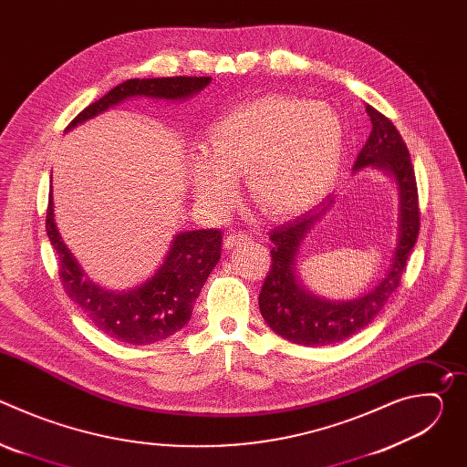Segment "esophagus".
Masks as SVG:
<instances>
[{
  "label": "esophagus",
  "instance_id": "34e87169",
  "mask_svg": "<svg viewBox=\"0 0 467 467\" xmlns=\"http://www.w3.org/2000/svg\"><path fill=\"white\" fill-rule=\"evenodd\" d=\"M251 242V236L247 234V233H231V234H227L225 236V242H223V245L227 247V249H233V247H238V245H244V244H249Z\"/></svg>",
  "mask_w": 467,
  "mask_h": 467
}]
</instances>
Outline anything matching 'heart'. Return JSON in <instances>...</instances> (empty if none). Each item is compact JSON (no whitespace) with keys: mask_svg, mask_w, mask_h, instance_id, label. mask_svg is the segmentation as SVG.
<instances>
[{"mask_svg":"<svg viewBox=\"0 0 467 467\" xmlns=\"http://www.w3.org/2000/svg\"><path fill=\"white\" fill-rule=\"evenodd\" d=\"M344 151L338 114L325 103L264 96L214 119L203 148L186 157L195 199L220 214L244 175L256 205L290 216L316 205L335 182Z\"/></svg>","mask_w":467,"mask_h":467,"instance_id":"obj_1","label":"heart"}]
</instances>
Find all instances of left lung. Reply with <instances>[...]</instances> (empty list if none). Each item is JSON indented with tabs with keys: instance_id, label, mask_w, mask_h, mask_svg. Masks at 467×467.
Returning a JSON list of instances; mask_svg holds the SVG:
<instances>
[{
	"instance_id": "8db88e82",
	"label": "left lung",
	"mask_w": 467,
	"mask_h": 467,
	"mask_svg": "<svg viewBox=\"0 0 467 467\" xmlns=\"http://www.w3.org/2000/svg\"><path fill=\"white\" fill-rule=\"evenodd\" d=\"M371 119V132L366 146L357 157L353 173L373 168L393 179L399 195L397 244L391 264L384 277L364 296L349 301H330L312 294L297 274L301 244L314 229L316 222L335 205V199L325 202L272 231V270L258 296L260 314L279 337L308 348L342 342L368 327L384 308L395 288L401 283L410 251L420 233V209L416 175L410 153L395 125L371 105H366Z\"/></svg>"
}]
</instances>
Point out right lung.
<instances>
[{"label": "right lung", "instance_id": "add662e5", "mask_svg": "<svg viewBox=\"0 0 467 467\" xmlns=\"http://www.w3.org/2000/svg\"><path fill=\"white\" fill-rule=\"evenodd\" d=\"M213 78L129 79L79 112L66 132L130 98L184 101L202 92ZM46 231L58 256L64 292L107 337L130 346H150L181 330L193 310L203 285L222 254V231L202 229L177 233L155 274L129 290H107L94 283L64 244L55 223L53 193L46 216Z\"/></svg>", "mask_w": 467, "mask_h": 467}]
</instances>
